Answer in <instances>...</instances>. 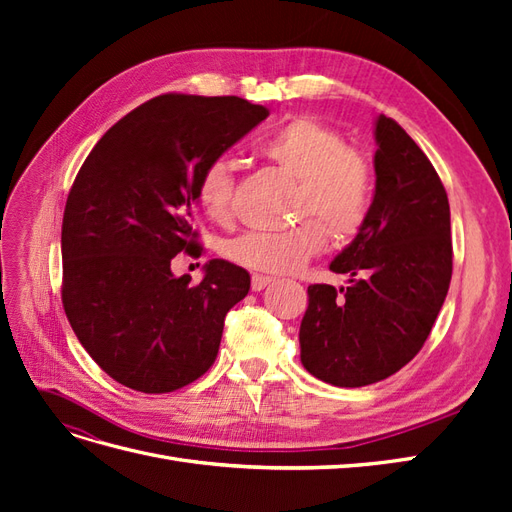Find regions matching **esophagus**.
I'll return each instance as SVG.
<instances>
[{"mask_svg": "<svg viewBox=\"0 0 512 512\" xmlns=\"http://www.w3.org/2000/svg\"><path fill=\"white\" fill-rule=\"evenodd\" d=\"M275 280H273V277H269V275H252V290L254 292H260L262 288H267L269 284H273Z\"/></svg>", "mask_w": 512, "mask_h": 512, "instance_id": "1", "label": "esophagus"}]
</instances>
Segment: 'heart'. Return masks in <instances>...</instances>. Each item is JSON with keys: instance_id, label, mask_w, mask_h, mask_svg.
<instances>
[{"instance_id": "1", "label": "heart", "mask_w": 512, "mask_h": 512, "mask_svg": "<svg viewBox=\"0 0 512 512\" xmlns=\"http://www.w3.org/2000/svg\"><path fill=\"white\" fill-rule=\"evenodd\" d=\"M260 151L299 179L294 209L316 215L337 239L359 235L374 203V170L363 151L348 147L342 132L316 117H294L271 132ZM198 203L213 222H226L235 203V168L211 160L198 179ZM307 218L286 230H250L226 243L228 260L260 273H294L327 243L324 226Z\"/></svg>"}]
</instances>
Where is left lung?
Here are the masks:
<instances>
[{
	"instance_id": "8db88e82",
	"label": "left lung",
	"mask_w": 512,
	"mask_h": 512,
	"mask_svg": "<svg viewBox=\"0 0 512 512\" xmlns=\"http://www.w3.org/2000/svg\"><path fill=\"white\" fill-rule=\"evenodd\" d=\"M369 220L331 262L346 288L314 284L301 320V363L333 386H367L410 363L431 333L453 275L444 185L406 130L376 119Z\"/></svg>"
}]
</instances>
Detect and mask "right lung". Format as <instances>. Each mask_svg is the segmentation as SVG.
<instances>
[{
    "label": "right lung",
    "mask_w": 512,
    "mask_h": 512,
    "mask_svg": "<svg viewBox=\"0 0 512 512\" xmlns=\"http://www.w3.org/2000/svg\"><path fill=\"white\" fill-rule=\"evenodd\" d=\"M267 117L237 96L164 94L119 119L76 175L61 224V301L81 346L128 389L177 391L218 356L250 273L213 258L192 284L170 260L203 252L194 230L203 168Z\"/></svg>",
    "instance_id": "obj_1"
}]
</instances>
